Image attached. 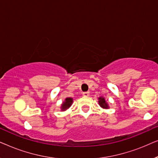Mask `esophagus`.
<instances>
[{
    "label": "esophagus",
    "instance_id": "esophagus-1",
    "mask_svg": "<svg viewBox=\"0 0 158 158\" xmlns=\"http://www.w3.org/2000/svg\"><path fill=\"white\" fill-rule=\"evenodd\" d=\"M90 93L89 92H83V96H89Z\"/></svg>",
    "mask_w": 158,
    "mask_h": 158
}]
</instances>
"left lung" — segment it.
Masks as SVG:
<instances>
[{"label":"left lung","instance_id":"left-lung-1","mask_svg":"<svg viewBox=\"0 0 158 158\" xmlns=\"http://www.w3.org/2000/svg\"><path fill=\"white\" fill-rule=\"evenodd\" d=\"M98 99H99V101H98L99 105H100L101 107L105 108V109H108V104H107V103L106 102L105 99L103 98H101H101H99Z\"/></svg>","mask_w":158,"mask_h":158}]
</instances>
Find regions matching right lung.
I'll use <instances>...</instances> for the list:
<instances>
[{
	"mask_svg": "<svg viewBox=\"0 0 158 158\" xmlns=\"http://www.w3.org/2000/svg\"><path fill=\"white\" fill-rule=\"evenodd\" d=\"M73 103V99L71 98H67L65 99V101L62 103V109L65 110L69 108L71 106V103Z\"/></svg>",
	"mask_w": 158,
	"mask_h": 158,
	"instance_id": "right-lung-1",
	"label": "right lung"
}]
</instances>
